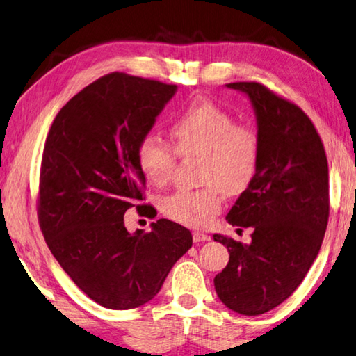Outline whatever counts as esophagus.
Returning a JSON list of instances; mask_svg holds the SVG:
<instances>
[{"mask_svg": "<svg viewBox=\"0 0 356 356\" xmlns=\"http://www.w3.org/2000/svg\"><path fill=\"white\" fill-rule=\"evenodd\" d=\"M193 240H194L195 243L209 242L210 235H207V234H204V232H199V231H194V232H193Z\"/></svg>", "mask_w": 356, "mask_h": 356, "instance_id": "1", "label": "esophagus"}]
</instances>
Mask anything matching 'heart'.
<instances>
[{"instance_id": "b5f03b06", "label": "heart", "mask_w": 356, "mask_h": 356, "mask_svg": "<svg viewBox=\"0 0 356 356\" xmlns=\"http://www.w3.org/2000/svg\"><path fill=\"white\" fill-rule=\"evenodd\" d=\"M170 134L175 147L159 135H145L136 147L138 165L147 181L165 184L175 170L177 152L200 157L199 179L205 186L165 195L161 210L186 226H209L221 209L222 193L237 195L254 179L261 156L259 135L210 102L184 108L172 122Z\"/></svg>"}]
</instances>
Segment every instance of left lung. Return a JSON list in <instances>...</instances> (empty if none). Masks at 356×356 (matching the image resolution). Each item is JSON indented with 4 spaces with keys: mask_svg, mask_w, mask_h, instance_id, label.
Returning <instances> with one entry per match:
<instances>
[{
    "mask_svg": "<svg viewBox=\"0 0 356 356\" xmlns=\"http://www.w3.org/2000/svg\"><path fill=\"white\" fill-rule=\"evenodd\" d=\"M226 86L253 105L261 156L254 179L226 216L232 226L253 229L251 243L213 235L229 251L215 289L226 307L254 316L291 296L314 264L330 216V175L323 143L302 109L259 83Z\"/></svg>",
    "mask_w": 356,
    "mask_h": 356,
    "instance_id": "1",
    "label": "left lung"
}]
</instances>
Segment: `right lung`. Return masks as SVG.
<instances>
[{"label": "right lung", "instance_id": "right-lung-1", "mask_svg": "<svg viewBox=\"0 0 356 356\" xmlns=\"http://www.w3.org/2000/svg\"><path fill=\"white\" fill-rule=\"evenodd\" d=\"M177 89L109 73L71 98L47 134L40 227L71 280L106 309L149 302L175 262L193 247L189 229L170 220L151 222V232L130 234L124 226L125 211L145 207L140 202L146 178L136 147Z\"/></svg>", "mask_w": 356, "mask_h": 356}]
</instances>
